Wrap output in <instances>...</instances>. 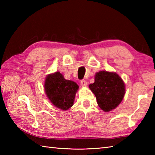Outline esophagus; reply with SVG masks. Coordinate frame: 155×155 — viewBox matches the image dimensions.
I'll return each instance as SVG.
<instances>
[{"label":"esophagus","mask_w":155,"mask_h":155,"mask_svg":"<svg viewBox=\"0 0 155 155\" xmlns=\"http://www.w3.org/2000/svg\"><path fill=\"white\" fill-rule=\"evenodd\" d=\"M81 84L82 85V86H83V87L87 86V82L86 81H84V80H82L81 81Z\"/></svg>","instance_id":"1"}]
</instances>
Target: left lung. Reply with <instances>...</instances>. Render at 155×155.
<instances>
[{
    "label": "left lung",
    "mask_w": 155,
    "mask_h": 155,
    "mask_svg": "<svg viewBox=\"0 0 155 155\" xmlns=\"http://www.w3.org/2000/svg\"><path fill=\"white\" fill-rule=\"evenodd\" d=\"M96 97L98 105L105 112L116 108L123 99L125 86L122 78L115 72L100 71L95 75L94 83L89 85Z\"/></svg>",
    "instance_id": "left-lung-1"
}]
</instances>
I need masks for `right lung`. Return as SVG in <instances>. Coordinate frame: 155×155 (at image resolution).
Returning <instances> with one entry per match:
<instances>
[{
    "label": "right lung",
    "mask_w": 155,
    "mask_h": 155,
    "mask_svg": "<svg viewBox=\"0 0 155 155\" xmlns=\"http://www.w3.org/2000/svg\"><path fill=\"white\" fill-rule=\"evenodd\" d=\"M78 88L77 83L64 79L59 72L47 76L45 82V93L48 99L55 107L63 110L73 105Z\"/></svg>",
    "instance_id": "right-lung-1"
}]
</instances>
